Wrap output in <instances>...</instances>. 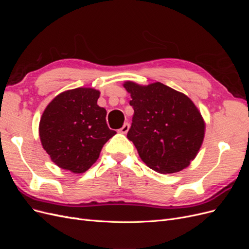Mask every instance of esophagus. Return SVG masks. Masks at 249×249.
Here are the masks:
<instances>
[{
  "label": "esophagus",
  "mask_w": 249,
  "mask_h": 249,
  "mask_svg": "<svg viewBox=\"0 0 249 249\" xmlns=\"http://www.w3.org/2000/svg\"><path fill=\"white\" fill-rule=\"evenodd\" d=\"M129 129H130V124H127V123H125V124H124V125L118 130V133H120V134H126L127 131H129Z\"/></svg>",
  "instance_id": "esophagus-1"
}]
</instances>
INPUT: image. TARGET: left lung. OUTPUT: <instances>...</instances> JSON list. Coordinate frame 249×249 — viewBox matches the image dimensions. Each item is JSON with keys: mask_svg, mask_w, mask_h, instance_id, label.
I'll return each instance as SVG.
<instances>
[{"mask_svg": "<svg viewBox=\"0 0 249 249\" xmlns=\"http://www.w3.org/2000/svg\"><path fill=\"white\" fill-rule=\"evenodd\" d=\"M131 94L133 123L127 132L141 160L160 173L185 169L197 156L206 124L186 94L160 82L139 85L125 81Z\"/></svg>", "mask_w": 249, "mask_h": 249, "instance_id": "1", "label": "left lung"}]
</instances>
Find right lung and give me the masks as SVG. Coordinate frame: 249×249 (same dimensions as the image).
<instances>
[{
	"label": "right lung",
	"instance_id": "1",
	"mask_svg": "<svg viewBox=\"0 0 249 249\" xmlns=\"http://www.w3.org/2000/svg\"><path fill=\"white\" fill-rule=\"evenodd\" d=\"M101 92L89 87L66 90L44 109L39 122L42 147L58 167L87 171L116 134L106 123L107 111L97 105Z\"/></svg>",
	"mask_w": 249,
	"mask_h": 249
}]
</instances>
